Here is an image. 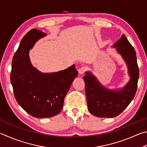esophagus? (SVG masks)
Returning a JSON list of instances; mask_svg holds the SVG:
<instances>
[{
	"label": "esophagus",
	"mask_w": 147,
	"mask_h": 147,
	"mask_svg": "<svg viewBox=\"0 0 147 147\" xmlns=\"http://www.w3.org/2000/svg\"><path fill=\"white\" fill-rule=\"evenodd\" d=\"M87 67L86 66H82V67H81L78 69L79 73L80 74H84L85 72L87 71Z\"/></svg>",
	"instance_id": "esophagus-1"
}]
</instances>
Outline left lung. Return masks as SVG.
I'll use <instances>...</instances> for the list:
<instances>
[{
	"label": "left lung",
	"mask_w": 147,
	"mask_h": 147,
	"mask_svg": "<svg viewBox=\"0 0 147 147\" xmlns=\"http://www.w3.org/2000/svg\"><path fill=\"white\" fill-rule=\"evenodd\" d=\"M113 47H116L121 55L129 69L130 79L123 89L119 90L107 89L90 72H86L84 76L88 110L99 118H114L121 114L133 100L138 87L139 67L134 47L124 34Z\"/></svg>",
	"instance_id": "left-lung-1"
}]
</instances>
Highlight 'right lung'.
I'll list each match as a JSON object with an SVG mask.
<instances>
[{
  "instance_id": "obj_1",
  "label": "right lung",
  "mask_w": 147,
  "mask_h": 147,
  "mask_svg": "<svg viewBox=\"0 0 147 147\" xmlns=\"http://www.w3.org/2000/svg\"><path fill=\"white\" fill-rule=\"evenodd\" d=\"M46 35L33 29L23 37L13 56L10 74L16 100L24 110L37 118L60 113L67 93L78 75L74 65L52 73H42L31 65L29 50Z\"/></svg>"
}]
</instances>
